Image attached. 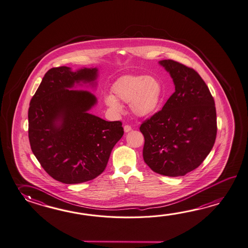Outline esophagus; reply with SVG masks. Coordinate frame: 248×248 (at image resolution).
Listing matches in <instances>:
<instances>
[{
  "instance_id": "1",
  "label": "esophagus",
  "mask_w": 248,
  "mask_h": 248,
  "mask_svg": "<svg viewBox=\"0 0 248 248\" xmlns=\"http://www.w3.org/2000/svg\"><path fill=\"white\" fill-rule=\"evenodd\" d=\"M124 132H129L132 131V127L130 126V125H128V124L124 125Z\"/></svg>"
}]
</instances>
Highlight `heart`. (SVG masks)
Segmentation results:
<instances>
[{
  "label": "heart",
  "mask_w": 248,
  "mask_h": 248,
  "mask_svg": "<svg viewBox=\"0 0 248 248\" xmlns=\"http://www.w3.org/2000/svg\"><path fill=\"white\" fill-rule=\"evenodd\" d=\"M113 95L105 97L107 106L120 113V102L129 103L132 113L140 117L155 114L163 98V88L156 77L128 75L121 77L112 86Z\"/></svg>",
  "instance_id": "heart-1"
}]
</instances>
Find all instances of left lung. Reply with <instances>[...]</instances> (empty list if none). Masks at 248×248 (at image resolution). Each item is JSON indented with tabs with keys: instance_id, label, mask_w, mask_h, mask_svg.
Segmentation results:
<instances>
[{
	"instance_id": "8db88e82",
	"label": "left lung",
	"mask_w": 248,
	"mask_h": 248,
	"mask_svg": "<svg viewBox=\"0 0 248 248\" xmlns=\"http://www.w3.org/2000/svg\"><path fill=\"white\" fill-rule=\"evenodd\" d=\"M170 72L175 92L162 109L142 122L143 158L153 171L185 176L199 167L216 141L215 101L197 71L174 60L160 62Z\"/></svg>"
}]
</instances>
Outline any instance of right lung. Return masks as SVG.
I'll return each instance as SVG.
<instances>
[{
    "mask_svg": "<svg viewBox=\"0 0 248 248\" xmlns=\"http://www.w3.org/2000/svg\"><path fill=\"white\" fill-rule=\"evenodd\" d=\"M96 78V68L76 72L66 66L52 68L31 100V151L45 171L59 182L79 184L101 175L124 135L121 121H105L88 113L96 103L93 94L69 89Z\"/></svg>",
    "mask_w": 248,
    "mask_h": 248,
    "instance_id": "add662e5",
    "label": "right lung"
}]
</instances>
